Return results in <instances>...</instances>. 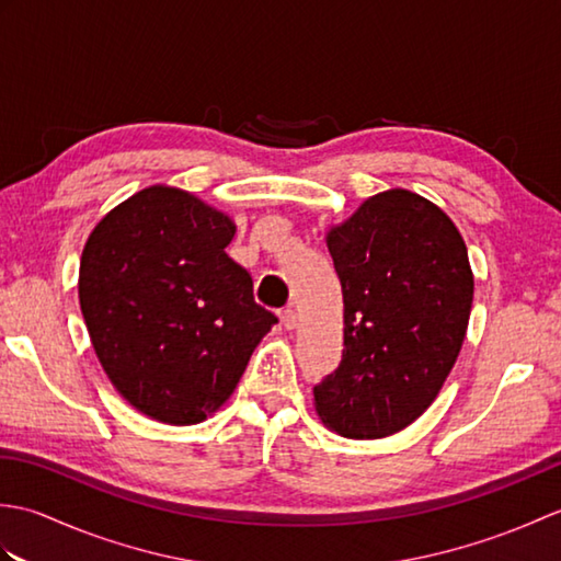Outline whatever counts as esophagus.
<instances>
[{"label": "esophagus", "instance_id": "esophagus-1", "mask_svg": "<svg viewBox=\"0 0 561 561\" xmlns=\"http://www.w3.org/2000/svg\"><path fill=\"white\" fill-rule=\"evenodd\" d=\"M279 320H282L284 328L294 330L296 328V311H294V308H284V311H279Z\"/></svg>", "mask_w": 561, "mask_h": 561}]
</instances>
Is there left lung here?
Segmentation results:
<instances>
[{
	"label": "left lung",
	"instance_id": "left-lung-1",
	"mask_svg": "<svg viewBox=\"0 0 561 561\" xmlns=\"http://www.w3.org/2000/svg\"><path fill=\"white\" fill-rule=\"evenodd\" d=\"M344 301V350L313 388L347 438H383L438 396L472 308L468 248L444 211L410 190L374 195L328 233Z\"/></svg>",
	"mask_w": 561,
	"mask_h": 561
}]
</instances>
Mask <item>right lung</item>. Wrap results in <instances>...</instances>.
<instances>
[{
	"label": "right lung",
	"instance_id": "obj_1",
	"mask_svg": "<svg viewBox=\"0 0 561 561\" xmlns=\"http://www.w3.org/2000/svg\"><path fill=\"white\" fill-rule=\"evenodd\" d=\"M226 214L151 185L105 214L79 267V304L103 371L141 414L197 424L229 400L277 323L226 255Z\"/></svg>",
	"mask_w": 561,
	"mask_h": 561
}]
</instances>
